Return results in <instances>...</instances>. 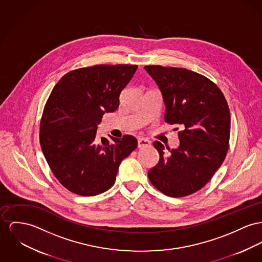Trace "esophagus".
Here are the masks:
<instances>
[{"instance_id": "esophagus-1", "label": "esophagus", "mask_w": 262, "mask_h": 262, "mask_svg": "<svg viewBox=\"0 0 262 262\" xmlns=\"http://www.w3.org/2000/svg\"><path fill=\"white\" fill-rule=\"evenodd\" d=\"M151 146V141L145 138H138V147L139 148H145Z\"/></svg>"}]
</instances>
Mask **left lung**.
<instances>
[{"label": "left lung", "mask_w": 262, "mask_h": 262, "mask_svg": "<svg viewBox=\"0 0 262 262\" xmlns=\"http://www.w3.org/2000/svg\"><path fill=\"white\" fill-rule=\"evenodd\" d=\"M157 83L166 106L165 121L179 124L180 146L166 152L155 141L160 159L148 177L160 192L182 198L201 190L227 156L230 114L227 100L216 84L192 70L146 66ZM178 129V128H177Z\"/></svg>", "instance_id": "left-lung-1"}]
</instances>
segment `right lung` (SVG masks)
<instances>
[{
  "instance_id": "add662e5",
  "label": "right lung",
  "mask_w": 262,
  "mask_h": 262,
  "mask_svg": "<svg viewBox=\"0 0 262 262\" xmlns=\"http://www.w3.org/2000/svg\"><path fill=\"white\" fill-rule=\"evenodd\" d=\"M137 66L99 64L71 70L55 84L46 103L39 142L58 182L71 192L91 196L109 190L123 159L137 147L124 135L95 139L106 112L119 107V96Z\"/></svg>"
}]
</instances>
